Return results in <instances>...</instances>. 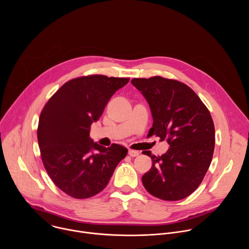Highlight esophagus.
Returning <instances> with one entry per match:
<instances>
[{
    "instance_id": "obj_1",
    "label": "esophagus",
    "mask_w": 249,
    "mask_h": 249,
    "mask_svg": "<svg viewBox=\"0 0 249 249\" xmlns=\"http://www.w3.org/2000/svg\"><path fill=\"white\" fill-rule=\"evenodd\" d=\"M128 154H129V156H130V157H132V158L138 157V156L140 155V153H139L138 151H134V150H129Z\"/></svg>"
}]
</instances>
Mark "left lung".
<instances>
[{
	"label": "left lung",
	"instance_id": "8db88e82",
	"mask_svg": "<svg viewBox=\"0 0 249 249\" xmlns=\"http://www.w3.org/2000/svg\"><path fill=\"white\" fill-rule=\"evenodd\" d=\"M131 83L150 105L154 123L149 134L166 140L170 147L158 157L147 152L153 165L142 182L161 200L184 199L201 184L214 154L215 127L210 111L193 89L178 81L157 76Z\"/></svg>",
	"mask_w": 249,
	"mask_h": 249
}]
</instances>
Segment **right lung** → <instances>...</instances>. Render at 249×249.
Wrapping results in <instances>:
<instances>
[{"label":"right lung","instance_id":"add662e5","mask_svg":"<svg viewBox=\"0 0 249 249\" xmlns=\"http://www.w3.org/2000/svg\"><path fill=\"white\" fill-rule=\"evenodd\" d=\"M129 80L103 75L76 78L65 83L43 107L37 129L41 159L54 184L69 196L86 199L102 191L127 156L123 146L94 143L89 129Z\"/></svg>","mask_w":249,"mask_h":249}]
</instances>
